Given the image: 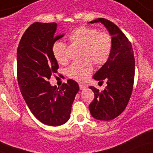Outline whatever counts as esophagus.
Returning a JSON list of instances; mask_svg holds the SVG:
<instances>
[{
  "label": "esophagus",
  "mask_w": 153,
  "mask_h": 153,
  "mask_svg": "<svg viewBox=\"0 0 153 153\" xmlns=\"http://www.w3.org/2000/svg\"><path fill=\"white\" fill-rule=\"evenodd\" d=\"M79 87H80V90H84V89H85V88H86L85 85H82V84H79Z\"/></svg>",
  "instance_id": "34e87169"
}]
</instances>
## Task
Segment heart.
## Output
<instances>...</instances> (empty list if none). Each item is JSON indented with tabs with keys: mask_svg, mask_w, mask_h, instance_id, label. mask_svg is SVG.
Listing matches in <instances>:
<instances>
[{
	"mask_svg": "<svg viewBox=\"0 0 153 153\" xmlns=\"http://www.w3.org/2000/svg\"><path fill=\"white\" fill-rule=\"evenodd\" d=\"M68 39L72 43L82 45V57L88 58L73 63L67 70V74L73 80L85 82L93 72L92 61L96 65H102L109 58L113 47V39L109 33L99 32L98 29L86 26H79L72 31ZM52 52L57 62L62 64L67 61L65 43L55 42L52 45Z\"/></svg>",
	"mask_w": 153,
	"mask_h": 153,
	"instance_id": "b5f03b06",
	"label": "heart"
}]
</instances>
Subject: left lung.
Wrapping results in <instances>:
<instances>
[{"instance_id": "obj_1", "label": "left lung", "mask_w": 153, "mask_h": 153, "mask_svg": "<svg viewBox=\"0 0 153 153\" xmlns=\"http://www.w3.org/2000/svg\"><path fill=\"white\" fill-rule=\"evenodd\" d=\"M101 22L113 39V47L107 62L94 75L95 80H106L107 86L100 92L94 86V99L89 105L91 114L98 120L109 121L124 111L131 97L134 78L135 61L130 42L116 24L99 18L89 23Z\"/></svg>"}]
</instances>
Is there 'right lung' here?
Wrapping results in <instances>:
<instances>
[{"label": "right lung", "instance_id": "right-lung-1", "mask_svg": "<svg viewBox=\"0 0 153 153\" xmlns=\"http://www.w3.org/2000/svg\"><path fill=\"white\" fill-rule=\"evenodd\" d=\"M56 23L35 22L23 34L17 49V78L23 98L34 116L43 124L62 125L68 121L79 85L68 80L60 88L49 80L59 65L52 52Z\"/></svg>", "mask_w": 153, "mask_h": 153}]
</instances>
